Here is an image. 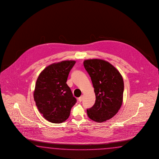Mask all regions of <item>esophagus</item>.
<instances>
[{
  "label": "esophagus",
  "instance_id": "1",
  "mask_svg": "<svg viewBox=\"0 0 159 159\" xmlns=\"http://www.w3.org/2000/svg\"><path fill=\"white\" fill-rule=\"evenodd\" d=\"M82 100H83V96L80 97L78 98V100H79V102H81V101H82Z\"/></svg>",
  "mask_w": 159,
  "mask_h": 159
}]
</instances>
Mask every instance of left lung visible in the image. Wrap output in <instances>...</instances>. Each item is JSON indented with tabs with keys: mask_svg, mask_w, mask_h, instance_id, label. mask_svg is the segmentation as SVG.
Returning a JSON list of instances; mask_svg holds the SVG:
<instances>
[{
	"mask_svg": "<svg viewBox=\"0 0 159 159\" xmlns=\"http://www.w3.org/2000/svg\"><path fill=\"white\" fill-rule=\"evenodd\" d=\"M83 65L91 77L96 98L94 105L87 110V116L97 122L110 120L118 112L122 104V76L112 65L102 59H87Z\"/></svg>",
	"mask_w": 159,
	"mask_h": 159,
	"instance_id": "1",
	"label": "left lung"
}]
</instances>
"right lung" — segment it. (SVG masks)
I'll return each mask as SVG.
<instances>
[{"mask_svg":"<svg viewBox=\"0 0 159 159\" xmlns=\"http://www.w3.org/2000/svg\"><path fill=\"white\" fill-rule=\"evenodd\" d=\"M75 61L54 63L40 73L35 86L34 99L39 112L47 120L59 124L69 118L76 99L66 84Z\"/></svg>","mask_w":159,"mask_h":159,"instance_id":"obj_1","label":"right lung"}]
</instances>
